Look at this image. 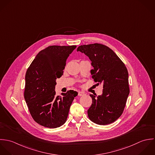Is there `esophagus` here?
<instances>
[{
  "label": "esophagus",
  "instance_id": "1",
  "mask_svg": "<svg viewBox=\"0 0 155 155\" xmlns=\"http://www.w3.org/2000/svg\"><path fill=\"white\" fill-rule=\"evenodd\" d=\"M78 96H83V95H84V93H83V92H80V91H79V92H78Z\"/></svg>",
  "mask_w": 155,
  "mask_h": 155
}]
</instances>
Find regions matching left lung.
<instances>
[{
  "mask_svg": "<svg viewBox=\"0 0 155 155\" xmlns=\"http://www.w3.org/2000/svg\"><path fill=\"white\" fill-rule=\"evenodd\" d=\"M89 57L93 69L92 78L103 84L102 94H90L92 104L87 111L89 119L100 125L115 122L124 112L129 94L128 72L124 62L109 47L101 44L83 45L77 48Z\"/></svg>",
  "mask_w": 155,
  "mask_h": 155,
  "instance_id": "obj_1",
  "label": "left lung"
}]
</instances>
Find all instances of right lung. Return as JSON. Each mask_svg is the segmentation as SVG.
Here are the masks:
<instances>
[{"label":"right lung","mask_w":155,"mask_h":155,"mask_svg":"<svg viewBox=\"0 0 155 155\" xmlns=\"http://www.w3.org/2000/svg\"><path fill=\"white\" fill-rule=\"evenodd\" d=\"M76 45H51L41 50L28 68L24 96L33 120L40 125L56 128L66 121L74 91L56 96V80L63 75L66 61Z\"/></svg>","instance_id":"right-lung-1"}]
</instances>
